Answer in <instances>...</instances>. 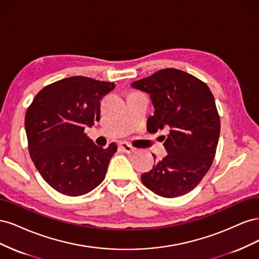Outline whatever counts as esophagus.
Wrapping results in <instances>:
<instances>
[{
    "mask_svg": "<svg viewBox=\"0 0 259 259\" xmlns=\"http://www.w3.org/2000/svg\"><path fill=\"white\" fill-rule=\"evenodd\" d=\"M120 148L122 149V150L124 151V152H126V153H132V152H135V150L136 149L133 147L132 145H130L128 143H125V142H122L121 144H120Z\"/></svg>",
    "mask_w": 259,
    "mask_h": 259,
    "instance_id": "34e87169",
    "label": "esophagus"
}]
</instances>
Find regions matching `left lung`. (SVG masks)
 <instances>
[{"label":"left lung","instance_id":"obj_1","mask_svg":"<svg viewBox=\"0 0 259 259\" xmlns=\"http://www.w3.org/2000/svg\"><path fill=\"white\" fill-rule=\"evenodd\" d=\"M132 86L151 97L155 110L147 122L150 132L169 131L163 144L166 156L142 175L143 184L164 198L190 192L215 158L221 119L213 94L198 77L174 68L162 69Z\"/></svg>","mask_w":259,"mask_h":259}]
</instances>
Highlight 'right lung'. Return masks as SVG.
Segmentation results:
<instances>
[{
  "label": "right lung",
  "mask_w": 259,
  "mask_h": 259,
  "mask_svg": "<svg viewBox=\"0 0 259 259\" xmlns=\"http://www.w3.org/2000/svg\"><path fill=\"white\" fill-rule=\"evenodd\" d=\"M115 85L71 76L45 86L26 112L28 149L36 169L55 190L79 197L103 182L116 144L98 147L84 130L100 120V100Z\"/></svg>",
  "instance_id": "obj_1"
}]
</instances>
